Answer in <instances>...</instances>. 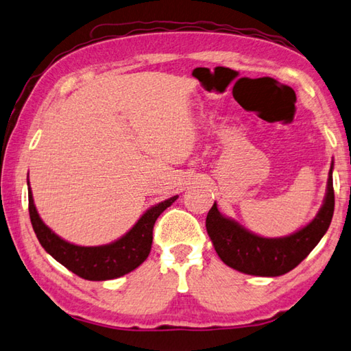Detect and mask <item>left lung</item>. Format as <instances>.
<instances>
[{"mask_svg": "<svg viewBox=\"0 0 351 351\" xmlns=\"http://www.w3.org/2000/svg\"><path fill=\"white\" fill-rule=\"evenodd\" d=\"M335 210L333 163L328 171L327 191L318 214L296 232L266 238L250 232L232 218L220 214L217 203L206 217V230L215 252L224 264L238 272L255 276H280L290 272L306 258L332 223Z\"/></svg>", "mask_w": 351, "mask_h": 351, "instance_id": "left-lung-1", "label": "left lung"}]
</instances>
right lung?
Listing matches in <instances>:
<instances>
[{
    "label": "right lung",
    "instance_id": "add662e5",
    "mask_svg": "<svg viewBox=\"0 0 351 351\" xmlns=\"http://www.w3.org/2000/svg\"><path fill=\"white\" fill-rule=\"evenodd\" d=\"M29 184V180H27ZM178 198L174 195L168 200L151 206L127 234L119 240L102 246H77L62 240L39 217L29 186V213L33 230L45 252L58 263L71 270L73 274L88 281H107L130 274L147 260L153 244L154 223L165 209Z\"/></svg>",
    "mask_w": 351,
    "mask_h": 351
}]
</instances>
